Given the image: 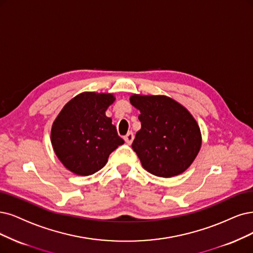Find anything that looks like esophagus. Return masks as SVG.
<instances>
[{
    "label": "esophagus",
    "mask_w": 253,
    "mask_h": 253,
    "mask_svg": "<svg viewBox=\"0 0 253 253\" xmlns=\"http://www.w3.org/2000/svg\"><path fill=\"white\" fill-rule=\"evenodd\" d=\"M133 138H134V135H133L132 131H129V132L124 136L125 142H126L128 145H130V144H131V143L133 142Z\"/></svg>",
    "instance_id": "34e87169"
}]
</instances>
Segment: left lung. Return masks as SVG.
I'll list each match as a JSON object with an SVG mask.
<instances>
[{
	"mask_svg": "<svg viewBox=\"0 0 253 253\" xmlns=\"http://www.w3.org/2000/svg\"><path fill=\"white\" fill-rule=\"evenodd\" d=\"M142 128L132 149L145 170L169 178L183 173L201 148V132L189 110L167 96L132 95Z\"/></svg>",
	"mask_w": 253,
	"mask_h": 253,
	"instance_id": "1",
	"label": "left lung"
}]
</instances>
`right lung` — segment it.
I'll use <instances>...</instances> for the list:
<instances>
[{
	"instance_id": "obj_1",
	"label": "right lung",
	"mask_w": 253,
	"mask_h": 253,
	"mask_svg": "<svg viewBox=\"0 0 253 253\" xmlns=\"http://www.w3.org/2000/svg\"><path fill=\"white\" fill-rule=\"evenodd\" d=\"M112 93L85 91L69 101L55 119L51 142L68 170L88 176L107 163L109 154L123 145L105 111L115 102Z\"/></svg>"
}]
</instances>
